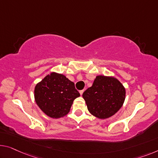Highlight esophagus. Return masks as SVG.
Instances as JSON below:
<instances>
[{"label": "esophagus", "mask_w": 158, "mask_h": 158, "mask_svg": "<svg viewBox=\"0 0 158 158\" xmlns=\"http://www.w3.org/2000/svg\"><path fill=\"white\" fill-rule=\"evenodd\" d=\"M84 89H83V90H80V91H79L80 94H81V95H82V94H83V93H84Z\"/></svg>", "instance_id": "esophagus-1"}]
</instances>
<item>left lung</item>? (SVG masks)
Instances as JSON below:
<instances>
[{
  "mask_svg": "<svg viewBox=\"0 0 158 158\" xmlns=\"http://www.w3.org/2000/svg\"><path fill=\"white\" fill-rule=\"evenodd\" d=\"M89 111L98 118L112 116L121 109L126 89L114 77L97 76L93 85L83 93Z\"/></svg>",
  "mask_w": 158,
  "mask_h": 158,
  "instance_id": "left-lung-1",
  "label": "left lung"
}]
</instances>
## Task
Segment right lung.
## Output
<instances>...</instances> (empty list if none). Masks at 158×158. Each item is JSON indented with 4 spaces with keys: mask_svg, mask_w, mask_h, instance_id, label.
I'll use <instances>...</instances> for the list:
<instances>
[{
    "mask_svg": "<svg viewBox=\"0 0 158 158\" xmlns=\"http://www.w3.org/2000/svg\"><path fill=\"white\" fill-rule=\"evenodd\" d=\"M80 94L74 84L63 74L52 72L35 88V99L42 111L51 118L62 117L69 113Z\"/></svg>",
    "mask_w": 158,
    "mask_h": 158,
    "instance_id": "add662e5",
    "label": "right lung"
}]
</instances>
